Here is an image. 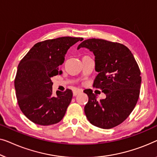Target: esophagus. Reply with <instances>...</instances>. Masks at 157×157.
Listing matches in <instances>:
<instances>
[{
  "label": "esophagus",
  "mask_w": 157,
  "mask_h": 157,
  "mask_svg": "<svg viewBox=\"0 0 157 157\" xmlns=\"http://www.w3.org/2000/svg\"><path fill=\"white\" fill-rule=\"evenodd\" d=\"M73 96H76V95H78V94H79V93H81L82 92V90H73Z\"/></svg>",
  "instance_id": "34e87169"
}]
</instances>
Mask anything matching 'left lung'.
I'll return each mask as SVG.
<instances>
[{
	"mask_svg": "<svg viewBox=\"0 0 157 157\" xmlns=\"http://www.w3.org/2000/svg\"><path fill=\"white\" fill-rule=\"evenodd\" d=\"M87 48L95 56L98 72L93 87L106 94L97 100L91 90H85L89 100L85 113L89 122L102 129H111L122 123L133 111L140 92L142 78L139 65L129 48L119 43L90 38L78 49Z\"/></svg>",
	"mask_w": 157,
	"mask_h": 157,
	"instance_id": "1",
	"label": "left lung"
}]
</instances>
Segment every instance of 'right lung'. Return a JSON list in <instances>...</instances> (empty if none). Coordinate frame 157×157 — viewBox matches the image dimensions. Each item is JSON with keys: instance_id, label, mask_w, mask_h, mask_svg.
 <instances>
[{"instance_id": "right-lung-1", "label": "right lung", "mask_w": 157, "mask_h": 157, "mask_svg": "<svg viewBox=\"0 0 157 157\" xmlns=\"http://www.w3.org/2000/svg\"><path fill=\"white\" fill-rule=\"evenodd\" d=\"M82 37H61L39 42L20 62L15 78L19 107L28 120L39 125L62 120L72 98V90L52 95L51 78L61 75L59 66L69 48Z\"/></svg>"}]
</instances>
